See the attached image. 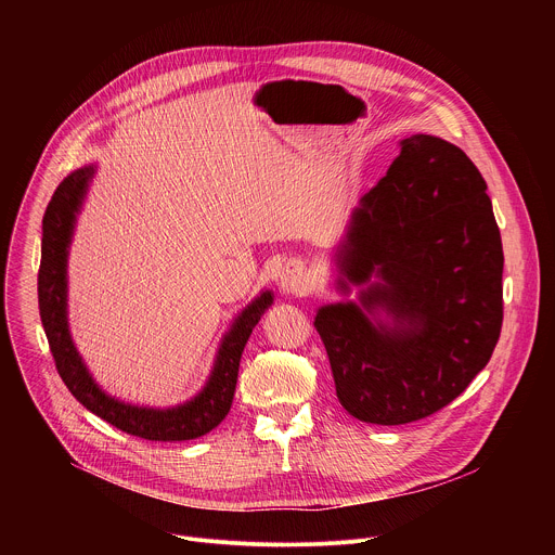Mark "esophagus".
Returning a JSON list of instances; mask_svg holds the SVG:
<instances>
[{"mask_svg": "<svg viewBox=\"0 0 555 555\" xmlns=\"http://www.w3.org/2000/svg\"><path fill=\"white\" fill-rule=\"evenodd\" d=\"M279 287L283 294H305L309 289V272L302 263H287L279 274Z\"/></svg>", "mask_w": 555, "mask_h": 555, "instance_id": "obj_1", "label": "esophagus"}]
</instances>
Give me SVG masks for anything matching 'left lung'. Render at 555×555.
I'll return each instance as SVG.
<instances>
[{
  "instance_id": "left-lung-1",
  "label": "left lung",
  "mask_w": 555,
  "mask_h": 555,
  "mask_svg": "<svg viewBox=\"0 0 555 555\" xmlns=\"http://www.w3.org/2000/svg\"><path fill=\"white\" fill-rule=\"evenodd\" d=\"M488 184L448 140H402L351 210L336 289L315 309L343 409L360 422L424 420L467 388L503 325V244Z\"/></svg>"
}]
</instances>
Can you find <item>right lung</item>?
Returning a JSON list of instances; mask_svg holds the SVG:
<instances>
[{"label": "right lung", "instance_id": "1", "mask_svg": "<svg viewBox=\"0 0 555 555\" xmlns=\"http://www.w3.org/2000/svg\"><path fill=\"white\" fill-rule=\"evenodd\" d=\"M96 176V165L72 171L54 191L46 215L41 236V268H39V313L56 362V371L67 390L90 413L127 435L149 441H189L217 428L228 415L234 398L236 373L244 347L261 321L266 309L274 302V294L263 289L234 315L230 330L223 334L210 375L202 390L191 400L153 409L122 402L105 392L92 377L83 356L78 353L67 323V257L76 217L81 215L90 184Z\"/></svg>", "mask_w": 555, "mask_h": 555}]
</instances>
